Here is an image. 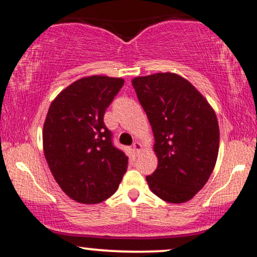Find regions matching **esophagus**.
<instances>
[{"instance_id": "obj_1", "label": "esophagus", "mask_w": 257, "mask_h": 257, "mask_svg": "<svg viewBox=\"0 0 257 257\" xmlns=\"http://www.w3.org/2000/svg\"><path fill=\"white\" fill-rule=\"evenodd\" d=\"M143 150V146H141V144L139 143V141H135L134 144H133V151H134L135 153H139Z\"/></svg>"}]
</instances>
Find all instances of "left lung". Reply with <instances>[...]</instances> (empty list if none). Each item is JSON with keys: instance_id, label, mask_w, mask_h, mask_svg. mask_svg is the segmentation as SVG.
Instances as JSON below:
<instances>
[{"instance_id": "8db88e82", "label": "left lung", "mask_w": 257, "mask_h": 257, "mask_svg": "<svg viewBox=\"0 0 257 257\" xmlns=\"http://www.w3.org/2000/svg\"><path fill=\"white\" fill-rule=\"evenodd\" d=\"M155 137L158 167L146 181L168 203L192 199L206 184L219 153L216 114L187 79L172 72L132 81Z\"/></svg>"}]
</instances>
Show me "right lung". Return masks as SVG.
Returning a JSON list of instances; mask_svg holds the SVG:
<instances>
[{
  "label": "right lung",
  "mask_w": 257,
  "mask_h": 257,
  "mask_svg": "<svg viewBox=\"0 0 257 257\" xmlns=\"http://www.w3.org/2000/svg\"><path fill=\"white\" fill-rule=\"evenodd\" d=\"M124 79L90 76L53 100L43 125V151L55 181L70 198L98 204L117 191L128 157L112 144L104 114Z\"/></svg>",
  "instance_id": "right-lung-1"
}]
</instances>
